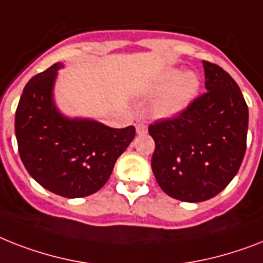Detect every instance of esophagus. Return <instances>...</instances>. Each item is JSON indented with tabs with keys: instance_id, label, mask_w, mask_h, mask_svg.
<instances>
[{
	"instance_id": "1",
	"label": "esophagus",
	"mask_w": 263,
	"mask_h": 263,
	"mask_svg": "<svg viewBox=\"0 0 263 263\" xmlns=\"http://www.w3.org/2000/svg\"><path fill=\"white\" fill-rule=\"evenodd\" d=\"M136 132H138L139 135H144V134H147V125L144 124L143 121L136 123Z\"/></svg>"
}]
</instances>
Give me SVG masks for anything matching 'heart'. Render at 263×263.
<instances>
[{"label": "heart", "mask_w": 263, "mask_h": 263, "mask_svg": "<svg viewBox=\"0 0 263 263\" xmlns=\"http://www.w3.org/2000/svg\"><path fill=\"white\" fill-rule=\"evenodd\" d=\"M200 89V80L192 71L185 74L170 69L159 78L155 90L163 91L154 102V112L161 117L176 116L193 101Z\"/></svg>", "instance_id": "b5f03b06"}]
</instances>
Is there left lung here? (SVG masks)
<instances>
[{"label":"left lung","instance_id":"1","mask_svg":"<svg viewBox=\"0 0 263 263\" xmlns=\"http://www.w3.org/2000/svg\"><path fill=\"white\" fill-rule=\"evenodd\" d=\"M205 87L173 119L148 125L155 142L151 167L170 197L205 201L236 176L246 153L249 108L238 83L204 61Z\"/></svg>","mask_w":263,"mask_h":263}]
</instances>
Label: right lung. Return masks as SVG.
Here are the masks:
<instances>
[{"mask_svg": "<svg viewBox=\"0 0 263 263\" xmlns=\"http://www.w3.org/2000/svg\"><path fill=\"white\" fill-rule=\"evenodd\" d=\"M55 63L32 77L16 109L14 132L28 173L62 197H86L100 191L117 158L135 138V127L110 128L86 119L62 116L52 101Z\"/></svg>", "mask_w": 263, "mask_h": 263, "instance_id": "add662e5", "label": "right lung"}]
</instances>
